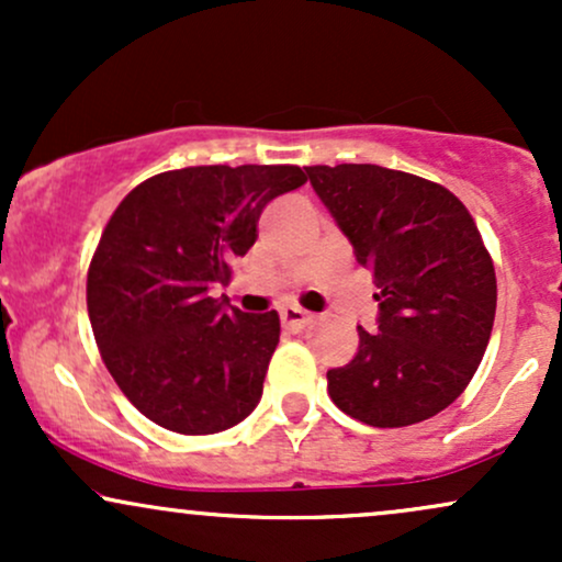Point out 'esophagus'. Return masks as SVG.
Returning <instances> with one entry per match:
<instances>
[{"mask_svg":"<svg viewBox=\"0 0 562 562\" xmlns=\"http://www.w3.org/2000/svg\"><path fill=\"white\" fill-rule=\"evenodd\" d=\"M280 319H282V327H288V330H293V333L306 330V327L314 322L312 314L303 312V308H295V306H285V308H282Z\"/></svg>","mask_w":562,"mask_h":562,"instance_id":"obj_1","label":"esophagus"}]
</instances>
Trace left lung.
I'll return each mask as SVG.
<instances>
[{"mask_svg":"<svg viewBox=\"0 0 562 562\" xmlns=\"http://www.w3.org/2000/svg\"><path fill=\"white\" fill-rule=\"evenodd\" d=\"M306 177L378 285V333L359 327L357 357L327 372V393L372 428L428 420L468 389L492 338L481 232L460 198L415 173L340 164Z\"/></svg>","mask_w":562,"mask_h":562,"instance_id":"8db88e82","label":"left lung"}]
</instances>
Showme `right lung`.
I'll return each mask as SVG.
<instances>
[{
    "mask_svg": "<svg viewBox=\"0 0 562 562\" xmlns=\"http://www.w3.org/2000/svg\"><path fill=\"white\" fill-rule=\"evenodd\" d=\"M303 182L299 166H190L121 200L89 263L87 308L102 362L147 420L205 436L256 409L280 317L209 293L256 243L261 211Z\"/></svg>",
    "mask_w": 562,
    "mask_h": 562,
    "instance_id": "1",
    "label": "right lung"
}]
</instances>
